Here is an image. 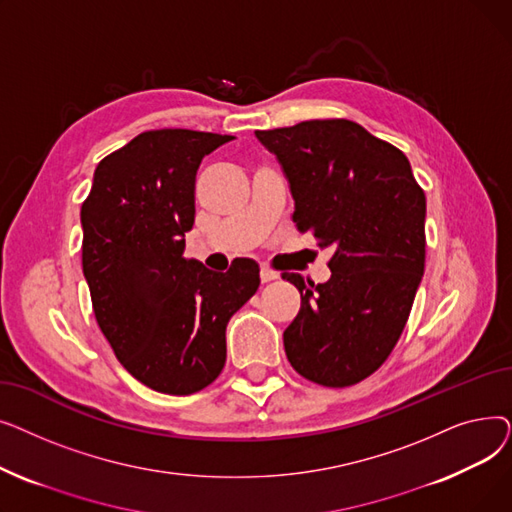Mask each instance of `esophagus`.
I'll return each mask as SVG.
<instances>
[{"label": "esophagus", "mask_w": 512, "mask_h": 512, "mask_svg": "<svg viewBox=\"0 0 512 512\" xmlns=\"http://www.w3.org/2000/svg\"><path fill=\"white\" fill-rule=\"evenodd\" d=\"M259 278H261V282H263V284H267V282H272V280H278V272H274L272 267L261 265V270H259Z\"/></svg>", "instance_id": "34e87169"}]
</instances>
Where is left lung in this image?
I'll return each mask as SVG.
<instances>
[{
	"label": "left lung",
	"mask_w": 512,
	"mask_h": 512,
	"mask_svg": "<svg viewBox=\"0 0 512 512\" xmlns=\"http://www.w3.org/2000/svg\"><path fill=\"white\" fill-rule=\"evenodd\" d=\"M276 153L294 197L292 220L332 247V278L282 274L301 292L284 351L305 380L328 388L378 371L407 326L425 270V193L407 155L344 118L255 130Z\"/></svg>",
	"instance_id": "8db88e82"
}]
</instances>
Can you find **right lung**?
Listing matches in <instances>:
<instances>
[{
  "instance_id": "1",
  "label": "right lung",
  "mask_w": 512,
  "mask_h": 512,
  "mask_svg": "<svg viewBox=\"0 0 512 512\" xmlns=\"http://www.w3.org/2000/svg\"><path fill=\"white\" fill-rule=\"evenodd\" d=\"M230 134L147 130L99 161L80 209L83 272L97 324L124 369L155 392L207 388L226 363V326L259 288V265L226 274L184 259L201 159Z\"/></svg>"
}]
</instances>
